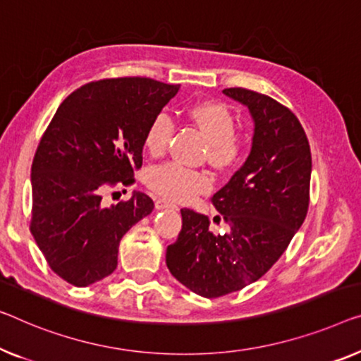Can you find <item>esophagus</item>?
Wrapping results in <instances>:
<instances>
[{
    "label": "esophagus",
    "mask_w": 361,
    "mask_h": 361,
    "mask_svg": "<svg viewBox=\"0 0 361 361\" xmlns=\"http://www.w3.org/2000/svg\"><path fill=\"white\" fill-rule=\"evenodd\" d=\"M155 206H157V209H178L176 204L166 201V199H164V197H159L157 201H155Z\"/></svg>",
    "instance_id": "34e87169"
}]
</instances>
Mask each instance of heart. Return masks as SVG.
Wrapping results in <instances>:
<instances>
[{"mask_svg":"<svg viewBox=\"0 0 361 361\" xmlns=\"http://www.w3.org/2000/svg\"><path fill=\"white\" fill-rule=\"evenodd\" d=\"M190 121L209 137L207 155L214 166H228L240 159L246 139L235 129L233 113L222 102L204 100L185 110ZM175 125L166 113L155 115L144 133V147L152 157L166 152L173 136ZM147 183L154 191L166 199L178 202L190 201L207 191L212 178L202 170H192L175 162L155 165L147 171Z\"/></svg>","mask_w":361,"mask_h":361,"instance_id":"heart-1","label":"heart"}]
</instances>
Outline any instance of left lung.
I'll return each instance as SVG.
<instances>
[{
  "instance_id": "obj_1",
  "label": "left lung",
  "mask_w": 361,
  "mask_h": 361,
  "mask_svg": "<svg viewBox=\"0 0 361 361\" xmlns=\"http://www.w3.org/2000/svg\"><path fill=\"white\" fill-rule=\"evenodd\" d=\"M224 94L248 106L255 120L246 162L212 196L207 215L181 209L183 227L166 248L171 276L192 292L219 298L256 282L276 264L301 227L310 206L311 150L295 113L272 97L243 87Z\"/></svg>"
}]
</instances>
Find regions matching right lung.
Wrapping results in <instances>:
<instances>
[{
  "label": "right lung",
  "instance_id": "right-lung-1",
  "mask_svg": "<svg viewBox=\"0 0 361 361\" xmlns=\"http://www.w3.org/2000/svg\"><path fill=\"white\" fill-rule=\"evenodd\" d=\"M178 89L150 78L92 80L63 100L42 134L29 227L63 281L85 287L110 276L123 235L152 212L146 192L111 207L102 197L134 185L146 128Z\"/></svg>",
  "mask_w": 361,
  "mask_h": 361
}]
</instances>
